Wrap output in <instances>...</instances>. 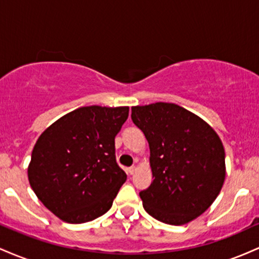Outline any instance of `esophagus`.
<instances>
[{
  "label": "esophagus",
  "instance_id": "obj_1",
  "mask_svg": "<svg viewBox=\"0 0 259 259\" xmlns=\"http://www.w3.org/2000/svg\"><path fill=\"white\" fill-rule=\"evenodd\" d=\"M135 171H136V167H130V168H127V174L133 175L134 173H135Z\"/></svg>",
  "mask_w": 259,
  "mask_h": 259
}]
</instances>
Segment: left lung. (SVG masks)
<instances>
[{
  "label": "left lung",
  "mask_w": 259,
  "mask_h": 259,
  "mask_svg": "<svg viewBox=\"0 0 259 259\" xmlns=\"http://www.w3.org/2000/svg\"><path fill=\"white\" fill-rule=\"evenodd\" d=\"M132 119L150 146L153 181L140 192L157 221L184 225L204 213L225 180V152L218 134L175 103L132 107Z\"/></svg>",
  "instance_id": "left-lung-1"
}]
</instances>
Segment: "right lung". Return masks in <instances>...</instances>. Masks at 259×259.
Instances as JSON below:
<instances>
[{"mask_svg": "<svg viewBox=\"0 0 259 259\" xmlns=\"http://www.w3.org/2000/svg\"><path fill=\"white\" fill-rule=\"evenodd\" d=\"M129 107H80L38 136L28 167L35 195L61 221L91 222L105 214L125 183L114 138Z\"/></svg>", "mask_w": 259, "mask_h": 259, "instance_id": "right-lung-1", "label": "right lung"}]
</instances>
